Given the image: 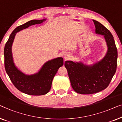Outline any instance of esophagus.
<instances>
[{
    "label": "esophagus",
    "instance_id": "34e87169",
    "mask_svg": "<svg viewBox=\"0 0 122 122\" xmlns=\"http://www.w3.org/2000/svg\"><path fill=\"white\" fill-rule=\"evenodd\" d=\"M70 54H65V55H64V59H65V60H67V59H68L70 58Z\"/></svg>",
    "mask_w": 122,
    "mask_h": 122
}]
</instances>
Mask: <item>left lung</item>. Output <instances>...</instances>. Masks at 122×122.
Instances as JSON below:
<instances>
[{
  "label": "left lung",
  "instance_id": "obj_1",
  "mask_svg": "<svg viewBox=\"0 0 122 122\" xmlns=\"http://www.w3.org/2000/svg\"><path fill=\"white\" fill-rule=\"evenodd\" d=\"M95 32L103 35L107 50L101 60L87 65L82 61H66L71 86L77 93L90 95L104 90L108 86L117 69L118 52L111 32L102 24L93 20Z\"/></svg>",
  "mask_w": 122,
  "mask_h": 122
}]
</instances>
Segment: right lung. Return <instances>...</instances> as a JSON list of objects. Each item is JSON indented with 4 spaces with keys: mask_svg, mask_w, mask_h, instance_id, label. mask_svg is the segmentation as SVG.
Returning a JSON list of instances; mask_svg holds the SVG:
<instances>
[{
    "mask_svg": "<svg viewBox=\"0 0 122 122\" xmlns=\"http://www.w3.org/2000/svg\"><path fill=\"white\" fill-rule=\"evenodd\" d=\"M46 20V19L32 20L17 27L12 32L5 45L4 64L6 73L15 87L27 95L41 96L47 93L51 88L55 75L63 65V58L59 57L46 62L37 72L27 75L19 69L14 61L12 46L17 32L31 25L40 24Z\"/></svg>",
    "mask_w": 122,
    "mask_h": 122,
    "instance_id": "obj_1",
    "label": "right lung"
}]
</instances>
